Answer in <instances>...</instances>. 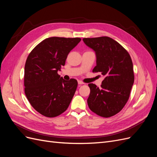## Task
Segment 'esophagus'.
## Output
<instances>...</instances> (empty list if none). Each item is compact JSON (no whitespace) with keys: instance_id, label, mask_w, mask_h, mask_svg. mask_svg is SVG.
Listing matches in <instances>:
<instances>
[{"instance_id":"34e87169","label":"esophagus","mask_w":157,"mask_h":157,"mask_svg":"<svg viewBox=\"0 0 157 157\" xmlns=\"http://www.w3.org/2000/svg\"><path fill=\"white\" fill-rule=\"evenodd\" d=\"M78 84H80V85H81V84H83L84 82H82V81H80V80H78Z\"/></svg>"}]
</instances>
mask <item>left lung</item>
<instances>
[{
	"instance_id": "8db88e82",
	"label": "left lung",
	"mask_w": 157,
	"mask_h": 157,
	"mask_svg": "<svg viewBox=\"0 0 157 157\" xmlns=\"http://www.w3.org/2000/svg\"><path fill=\"white\" fill-rule=\"evenodd\" d=\"M84 44L96 53V66L93 72L105 77L101 88L90 83L87 99L90 110L103 117L120 112L130 96L134 82L133 63L128 52L108 36L84 38Z\"/></svg>"
}]
</instances>
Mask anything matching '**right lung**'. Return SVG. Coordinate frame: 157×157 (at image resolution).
I'll list each match as a JSON object with an SVG mask.
<instances>
[{
    "label": "right lung",
    "mask_w": 157,
    "mask_h": 157,
    "mask_svg": "<svg viewBox=\"0 0 157 157\" xmlns=\"http://www.w3.org/2000/svg\"><path fill=\"white\" fill-rule=\"evenodd\" d=\"M80 40V38H47L28 56L24 69L25 94L41 115L55 117L68 108L78 82L74 78L64 80L58 71Z\"/></svg>",
    "instance_id": "obj_1"
}]
</instances>
